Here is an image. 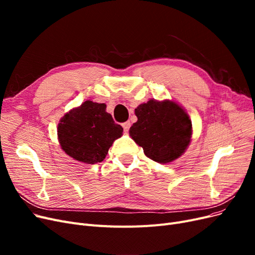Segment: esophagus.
<instances>
[{
	"label": "esophagus",
	"instance_id": "obj_1",
	"mask_svg": "<svg viewBox=\"0 0 255 255\" xmlns=\"http://www.w3.org/2000/svg\"><path fill=\"white\" fill-rule=\"evenodd\" d=\"M122 127H123V128H125L126 132H128V130L129 128H130V122H129V121H127V122H125V123H122Z\"/></svg>",
	"mask_w": 255,
	"mask_h": 255
}]
</instances>
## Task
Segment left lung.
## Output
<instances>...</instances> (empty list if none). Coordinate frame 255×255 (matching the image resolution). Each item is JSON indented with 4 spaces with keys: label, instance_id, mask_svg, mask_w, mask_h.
<instances>
[{
    "label": "left lung",
    "instance_id": "8db88e82",
    "mask_svg": "<svg viewBox=\"0 0 255 255\" xmlns=\"http://www.w3.org/2000/svg\"><path fill=\"white\" fill-rule=\"evenodd\" d=\"M137 122L129 136L143 149L145 156L167 164L179 158L191 139V121L182 107L173 101L150 100L135 109Z\"/></svg>",
    "mask_w": 255,
    "mask_h": 255
}]
</instances>
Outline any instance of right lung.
<instances>
[{"mask_svg": "<svg viewBox=\"0 0 255 255\" xmlns=\"http://www.w3.org/2000/svg\"><path fill=\"white\" fill-rule=\"evenodd\" d=\"M123 128L115 123L104 103L85 101L67 113L57 128L58 141L69 156L86 164L104 160Z\"/></svg>", "mask_w": 255, "mask_h": 255, "instance_id": "add662e5", "label": "right lung"}]
</instances>
